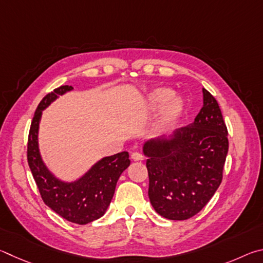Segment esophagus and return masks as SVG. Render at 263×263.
<instances>
[{"instance_id":"34e87169","label":"esophagus","mask_w":263,"mask_h":263,"mask_svg":"<svg viewBox=\"0 0 263 263\" xmlns=\"http://www.w3.org/2000/svg\"><path fill=\"white\" fill-rule=\"evenodd\" d=\"M132 159L135 160V162H140V160H143V156H142V154L140 153H133Z\"/></svg>"}]
</instances>
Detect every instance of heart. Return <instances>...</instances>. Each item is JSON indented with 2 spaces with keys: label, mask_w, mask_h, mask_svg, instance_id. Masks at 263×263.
Returning <instances> with one entry per match:
<instances>
[{
  "label": "heart",
  "mask_w": 263,
  "mask_h": 263,
  "mask_svg": "<svg viewBox=\"0 0 263 263\" xmlns=\"http://www.w3.org/2000/svg\"><path fill=\"white\" fill-rule=\"evenodd\" d=\"M172 96L173 91L171 89L158 87L151 92L148 97V108L150 110H158L168 104L164 109L162 122H160L162 129L173 126L181 118L183 110H185V100L181 97H174L172 99Z\"/></svg>",
  "instance_id": "b5f03b06"
}]
</instances>
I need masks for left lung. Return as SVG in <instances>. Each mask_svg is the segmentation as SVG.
I'll use <instances>...</instances> for the list:
<instances>
[{
    "instance_id": "1",
    "label": "left lung",
    "mask_w": 263,
    "mask_h": 263,
    "mask_svg": "<svg viewBox=\"0 0 263 263\" xmlns=\"http://www.w3.org/2000/svg\"><path fill=\"white\" fill-rule=\"evenodd\" d=\"M229 151L228 128L217 100L203 89V106L190 126L143 146L148 157L149 199L157 213L172 220L195 216L223 179Z\"/></svg>"
}]
</instances>
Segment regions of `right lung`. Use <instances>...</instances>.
<instances>
[{"instance_id": "1", "label": "right lung", "mask_w": 263, "mask_h": 263, "mask_svg": "<svg viewBox=\"0 0 263 263\" xmlns=\"http://www.w3.org/2000/svg\"><path fill=\"white\" fill-rule=\"evenodd\" d=\"M72 89L70 85L57 87L39 103L27 140V163L45 204L69 222L83 225L93 222L105 214L112 201L119 178L130 165V160L127 151L105 157L75 182L60 181L48 171L38 148L41 114L59 96Z\"/></svg>"}]
</instances>
